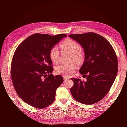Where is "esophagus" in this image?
<instances>
[{
  "instance_id": "1",
  "label": "esophagus",
  "mask_w": 127,
  "mask_h": 127,
  "mask_svg": "<svg viewBox=\"0 0 127 127\" xmlns=\"http://www.w3.org/2000/svg\"><path fill=\"white\" fill-rule=\"evenodd\" d=\"M63 79H64V81H66V80H67L68 78V77H65V76H63Z\"/></svg>"
}]
</instances>
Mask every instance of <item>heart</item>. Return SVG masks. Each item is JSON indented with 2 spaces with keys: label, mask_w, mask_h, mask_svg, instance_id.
Masks as SVG:
<instances>
[{
  "label": "heart",
  "mask_w": 127,
  "mask_h": 127,
  "mask_svg": "<svg viewBox=\"0 0 127 127\" xmlns=\"http://www.w3.org/2000/svg\"><path fill=\"white\" fill-rule=\"evenodd\" d=\"M62 50L71 54L70 61H75L77 62L83 61L84 54L80 44L76 41L67 38L60 44ZM59 51L57 46L51 48L49 53V56L54 63H57L59 59ZM77 68V65L75 62L69 64H60L55 67V72L57 74H62L65 77H70L74 73Z\"/></svg>",
  "instance_id": "heart-1"
}]
</instances>
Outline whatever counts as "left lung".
<instances>
[{
	"label": "left lung",
	"instance_id": "left-lung-1",
	"mask_svg": "<svg viewBox=\"0 0 127 127\" xmlns=\"http://www.w3.org/2000/svg\"><path fill=\"white\" fill-rule=\"evenodd\" d=\"M84 49L85 59L79 73L86 81L71 78L70 92L75 100L91 105L102 100L112 86L118 73V62L114 50L103 36L94 32L71 34Z\"/></svg>",
	"mask_w": 127,
	"mask_h": 127
}]
</instances>
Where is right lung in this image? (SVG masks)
Masks as SVG:
<instances>
[{
    "mask_svg": "<svg viewBox=\"0 0 127 127\" xmlns=\"http://www.w3.org/2000/svg\"><path fill=\"white\" fill-rule=\"evenodd\" d=\"M66 36L35 33L21 42L15 51L10 68L13 85L20 97L31 106L43 109L55 100L56 90L63 78L51 74L54 68L49 53Z\"/></svg>",
    "mask_w": 127,
    "mask_h": 127,
    "instance_id": "1",
    "label": "right lung"
}]
</instances>
